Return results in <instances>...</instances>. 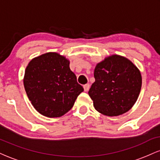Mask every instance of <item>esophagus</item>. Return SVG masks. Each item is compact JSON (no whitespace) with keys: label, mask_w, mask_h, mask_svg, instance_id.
<instances>
[{"label":"esophagus","mask_w":160,"mask_h":160,"mask_svg":"<svg viewBox=\"0 0 160 160\" xmlns=\"http://www.w3.org/2000/svg\"><path fill=\"white\" fill-rule=\"evenodd\" d=\"M89 88H90V85H89V83H87V84H85V85L83 86V89H84V91H85V92H87V91H89Z\"/></svg>","instance_id":"1"}]
</instances>
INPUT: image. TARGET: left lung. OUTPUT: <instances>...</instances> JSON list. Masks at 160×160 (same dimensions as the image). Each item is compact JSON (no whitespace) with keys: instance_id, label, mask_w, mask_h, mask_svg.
Masks as SVG:
<instances>
[{"instance_id":"left-lung-1","label":"left lung","mask_w":160,"mask_h":160,"mask_svg":"<svg viewBox=\"0 0 160 160\" xmlns=\"http://www.w3.org/2000/svg\"><path fill=\"white\" fill-rule=\"evenodd\" d=\"M95 81L89 95L93 106L105 116H119L129 111L140 93L142 78L140 71L126 57L112 55L95 66Z\"/></svg>"}]
</instances>
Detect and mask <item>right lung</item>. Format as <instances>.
I'll return each instance as SVG.
<instances>
[{
	"instance_id": "obj_1",
	"label": "right lung",
	"mask_w": 160,
	"mask_h": 160,
	"mask_svg": "<svg viewBox=\"0 0 160 160\" xmlns=\"http://www.w3.org/2000/svg\"><path fill=\"white\" fill-rule=\"evenodd\" d=\"M65 56L49 52L27 65L23 83L33 107L45 117H60L74 106L83 88L71 71Z\"/></svg>"
}]
</instances>
